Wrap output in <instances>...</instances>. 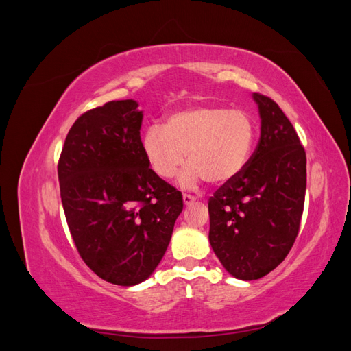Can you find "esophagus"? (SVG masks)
<instances>
[{
  "mask_svg": "<svg viewBox=\"0 0 351 351\" xmlns=\"http://www.w3.org/2000/svg\"><path fill=\"white\" fill-rule=\"evenodd\" d=\"M195 200H196V197H195V196H192V195H187V193H183V202H184V205L193 204Z\"/></svg>",
  "mask_w": 351,
  "mask_h": 351,
  "instance_id": "1",
  "label": "esophagus"
}]
</instances>
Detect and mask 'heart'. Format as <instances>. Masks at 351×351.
Instances as JSON below:
<instances>
[{
	"instance_id": "heart-1",
	"label": "heart",
	"mask_w": 351,
	"mask_h": 351,
	"mask_svg": "<svg viewBox=\"0 0 351 351\" xmlns=\"http://www.w3.org/2000/svg\"><path fill=\"white\" fill-rule=\"evenodd\" d=\"M254 141L256 124L243 110L204 105L169 114L164 127H147L142 147L146 161L159 178H173L186 161L180 177L184 187L206 180L226 184L246 168Z\"/></svg>"
}]
</instances>
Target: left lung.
Instances as JSON below:
<instances>
[{"instance_id": "1", "label": "left lung", "mask_w": 351, "mask_h": 351, "mask_svg": "<svg viewBox=\"0 0 351 351\" xmlns=\"http://www.w3.org/2000/svg\"><path fill=\"white\" fill-rule=\"evenodd\" d=\"M259 143L243 173L209 197V241L232 277L258 280L291 250L306 195V152L278 104L253 93Z\"/></svg>"}]
</instances>
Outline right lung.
Masks as SVG:
<instances>
[{"mask_svg": "<svg viewBox=\"0 0 351 351\" xmlns=\"http://www.w3.org/2000/svg\"><path fill=\"white\" fill-rule=\"evenodd\" d=\"M142 111L111 101L74 121L58 159L62 208L83 262L117 285L145 281L161 262L183 196L143 154Z\"/></svg>", "mask_w": 351, "mask_h": 351, "instance_id": "1", "label": "right lung"}]
</instances>
